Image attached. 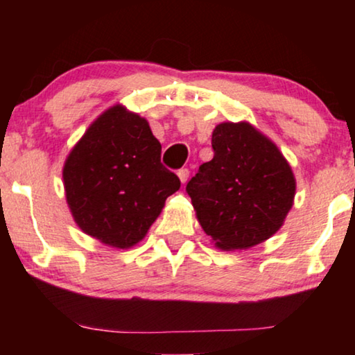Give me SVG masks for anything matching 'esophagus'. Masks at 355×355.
<instances>
[{
	"mask_svg": "<svg viewBox=\"0 0 355 355\" xmlns=\"http://www.w3.org/2000/svg\"><path fill=\"white\" fill-rule=\"evenodd\" d=\"M189 174H191V171H189L187 168H181V169H179V171H178V176H179V179H181V182H182V184H186V182H187Z\"/></svg>",
	"mask_w": 355,
	"mask_h": 355,
	"instance_id": "34e87169",
	"label": "esophagus"
}]
</instances>
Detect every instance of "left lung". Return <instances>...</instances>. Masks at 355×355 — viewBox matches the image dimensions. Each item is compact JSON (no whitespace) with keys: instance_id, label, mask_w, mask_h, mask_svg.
Returning a JSON list of instances; mask_svg holds the SVG:
<instances>
[{"instance_id":"left-lung-1","label":"left lung","mask_w":355,"mask_h":355,"mask_svg":"<svg viewBox=\"0 0 355 355\" xmlns=\"http://www.w3.org/2000/svg\"><path fill=\"white\" fill-rule=\"evenodd\" d=\"M213 159L186 191L203 231L223 250L249 249L273 236L293 207L295 181L278 147L247 123L218 124Z\"/></svg>"}]
</instances>
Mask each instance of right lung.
I'll return each mask as SVG.
<instances>
[{"mask_svg": "<svg viewBox=\"0 0 355 355\" xmlns=\"http://www.w3.org/2000/svg\"><path fill=\"white\" fill-rule=\"evenodd\" d=\"M66 198L82 231L128 249L147 234L181 181L162 163V145L139 114L105 111L62 169Z\"/></svg>", "mask_w": 355, "mask_h": 355, "instance_id": "right-lung-1", "label": "right lung"}]
</instances>
